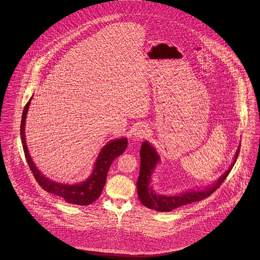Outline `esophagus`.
<instances>
[{"label":"esophagus","mask_w":260,"mask_h":260,"mask_svg":"<svg viewBox=\"0 0 260 260\" xmlns=\"http://www.w3.org/2000/svg\"><path fill=\"white\" fill-rule=\"evenodd\" d=\"M147 129L144 125H139L138 127H136V131L134 132V136L136 137V139H140L143 138L144 136H146Z\"/></svg>","instance_id":"obj_1"}]
</instances>
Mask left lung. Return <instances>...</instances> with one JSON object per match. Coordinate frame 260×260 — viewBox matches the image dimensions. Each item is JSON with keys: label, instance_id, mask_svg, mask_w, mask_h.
<instances>
[{"label": "left lung", "instance_id": "8db88e82", "mask_svg": "<svg viewBox=\"0 0 260 260\" xmlns=\"http://www.w3.org/2000/svg\"><path fill=\"white\" fill-rule=\"evenodd\" d=\"M239 152L240 146L236 151L234 160L230 168L213 184L206 187L204 190H189L182 194L165 196L156 194L152 186L150 185L151 175L154 173L157 164L160 161V156L149 142L144 141L140 149V172L136 183L138 198L148 209L162 212H168L179 207L208 198L226 179L232 168L234 167V164L239 156Z\"/></svg>", "mask_w": 260, "mask_h": 260}]
</instances>
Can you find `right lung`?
Instances as JSON below:
<instances>
[{"instance_id":"right-lung-1","label":"right lung","mask_w":260,"mask_h":260,"mask_svg":"<svg viewBox=\"0 0 260 260\" xmlns=\"http://www.w3.org/2000/svg\"><path fill=\"white\" fill-rule=\"evenodd\" d=\"M31 99L32 98L26 103L23 113H22L21 124H20V137H21V142H22L26 161L28 162V166L31 172L33 173V175L37 180L39 185L50 194L61 197L69 204L78 205V206H87L92 204L96 199L99 198L104 188L107 173L112 162L122 153H124V150L126 148L127 139L124 137V138L112 140L101 149L99 157L94 164L93 171L87 180L77 184H64V183L52 181L38 170L37 167L35 166V164L33 162L30 157L29 151L26 145L25 121H26V115L29 109Z\"/></svg>"}]
</instances>
